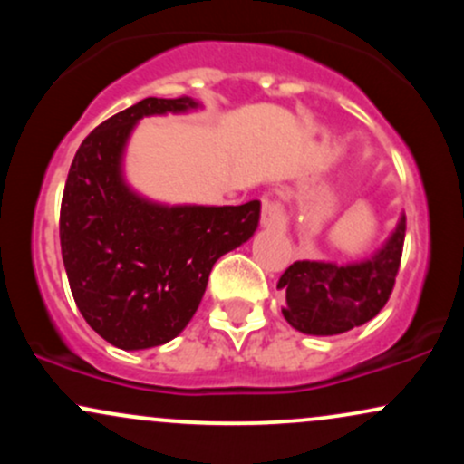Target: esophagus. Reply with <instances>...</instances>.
Here are the masks:
<instances>
[{
    "label": "esophagus",
    "mask_w": 464,
    "mask_h": 464,
    "mask_svg": "<svg viewBox=\"0 0 464 464\" xmlns=\"http://www.w3.org/2000/svg\"><path fill=\"white\" fill-rule=\"evenodd\" d=\"M285 214L284 207L276 200L264 198L262 200V227L266 228H285Z\"/></svg>",
    "instance_id": "1"
}]
</instances>
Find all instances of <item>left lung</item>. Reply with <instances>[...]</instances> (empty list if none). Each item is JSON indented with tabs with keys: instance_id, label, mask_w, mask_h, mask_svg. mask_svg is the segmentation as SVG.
Wrapping results in <instances>:
<instances>
[{
	"instance_id": "8db88e82",
	"label": "left lung",
	"mask_w": 464,
	"mask_h": 464,
	"mask_svg": "<svg viewBox=\"0 0 464 464\" xmlns=\"http://www.w3.org/2000/svg\"><path fill=\"white\" fill-rule=\"evenodd\" d=\"M406 216L384 246L362 262H295L276 287L285 292L284 318L296 332L335 335L369 323L391 296L401 262Z\"/></svg>"
}]
</instances>
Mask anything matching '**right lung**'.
Segmentation results:
<instances>
[{
	"label": "right lung",
	"instance_id": "add662e5",
	"mask_svg": "<svg viewBox=\"0 0 464 464\" xmlns=\"http://www.w3.org/2000/svg\"><path fill=\"white\" fill-rule=\"evenodd\" d=\"M191 98H146L80 143L61 205L69 287L95 334L117 349L169 343L198 310L214 264L259 225V200L237 207L161 205L126 183L124 150L141 117L188 113Z\"/></svg>",
	"mask_w": 464,
	"mask_h": 464
}]
</instances>
